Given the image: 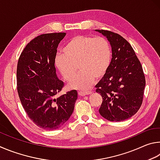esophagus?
Returning a JSON list of instances; mask_svg holds the SVG:
<instances>
[{"label": "esophagus", "instance_id": "1", "mask_svg": "<svg viewBox=\"0 0 160 160\" xmlns=\"http://www.w3.org/2000/svg\"><path fill=\"white\" fill-rule=\"evenodd\" d=\"M92 93L91 91H87V92H82V91H79L78 92V95L81 96H87V95H90Z\"/></svg>", "mask_w": 160, "mask_h": 160}]
</instances>
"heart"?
I'll return each instance as SVG.
<instances>
[{"mask_svg":"<svg viewBox=\"0 0 160 160\" xmlns=\"http://www.w3.org/2000/svg\"><path fill=\"white\" fill-rule=\"evenodd\" d=\"M62 52L56 56L55 64L64 79H72L78 67L81 69L67 84L69 89L87 91L96 78L104 77L111 64L110 45L102 37L77 36L67 42Z\"/></svg>","mask_w":160,"mask_h":160,"instance_id":"obj_1","label":"heart"}]
</instances>
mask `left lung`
Here are the masks:
<instances>
[{
	"mask_svg": "<svg viewBox=\"0 0 160 160\" xmlns=\"http://www.w3.org/2000/svg\"><path fill=\"white\" fill-rule=\"evenodd\" d=\"M95 31L107 38L112 53L110 68L96 86V92L102 97L99 112L108 121H124L142 104L145 79L141 64L122 36L106 30Z\"/></svg>",
	"mask_w": 160,
	"mask_h": 160,
	"instance_id": "8db88e82",
	"label": "left lung"
}]
</instances>
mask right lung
<instances>
[{"mask_svg": "<svg viewBox=\"0 0 160 160\" xmlns=\"http://www.w3.org/2000/svg\"><path fill=\"white\" fill-rule=\"evenodd\" d=\"M66 33H45L27 45L17 69L19 99L30 119L46 130L60 128L74 111L77 91L72 90L55 98L64 82L55 67L57 48Z\"/></svg>", "mask_w": 160, "mask_h": 160, "instance_id": "obj_1", "label": "right lung"}]
</instances>
